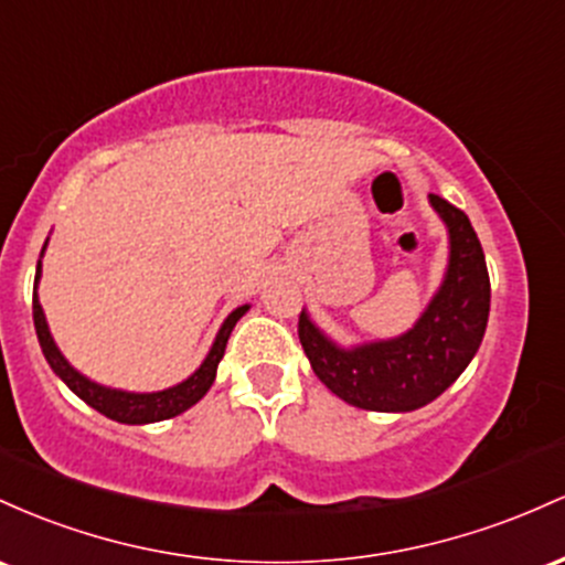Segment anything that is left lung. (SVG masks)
Segmentation results:
<instances>
[{
	"mask_svg": "<svg viewBox=\"0 0 565 565\" xmlns=\"http://www.w3.org/2000/svg\"><path fill=\"white\" fill-rule=\"evenodd\" d=\"M448 226V269L416 326L397 339L339 347L299 315V339L315 376L354 408L405 414L433 403L461 376L478 352L491 309L486 256L465 211L429 194Z\"/></svg>",
	"mask_w": 565,
	"mask_h": 565,
	"instance_id": "8db88e82",
	"label": "left lung"
}]
</instances>
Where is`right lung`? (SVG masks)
<instances>
[{"instance_id": "right-lung-1", "label": "right lung", "mask_w": 565, "mask_h": 565, "mask_svg": "<svg viewBox=\"0 0 565 565\" xmlns=\"http://www.w3.org/2000/svg\"><path fill=\"white\" fill-rule=\"evenodd\" d=\"M40 277H42V262H36L34 282H40ZM248 309H250L248 303H243V307H237L230 317H226L218 335H215L211 352H207V358L202 360V365L186 379V382L168 386V390L162 392H125V390H111V386L90 382V379L82 376L77 367L63 358L58 347H55L53 335H50L47 320H44L42 303H40V296H36V285H34V328H36V339H40L44 360H47L50 367L55 371V376H58L61 382L74 392V395L82 397V401L90 405V408L98 411V414H104L106 419H114L119 424H151V422L173 419V416H179L186 408H192L194 403H200L202 397H205V392L211 390V384L215 382V371H218L221 358H224L232 328L237 326V320L248 312Z\"/></svg>"}]
</instances>
